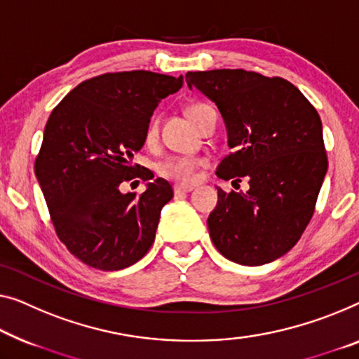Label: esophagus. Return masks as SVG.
Returning <instances> with one entry per match:
<instances>
[{"instance_id":"esophagus-1","label":"esophagus","mask_w":359,"mask_h":359,"mask_svg":"<svg viewBox=\"0 0 359 359\" xmlns=\"http://www.w3.org/2000/svg\"><path fill=\"white\" fill-rule=\"evenodd\" d=\"M195 187L194 185H184V184H175L174 185V194L179 195V194H189V191L194 190Z\"/></svg>"}]
</instances>
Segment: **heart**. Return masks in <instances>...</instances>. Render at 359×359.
Instances as JSON below:
<instances>
[{
	"label": "heart",
	"mask_w": 359,
	"mask_h": 359,
	"mask_svg": "<svg viewBox=\"0 0 359 359\" xmlns=\"http://www.w3.org/2000/svg\"><path fill=\"white\" fill-rule=\"evenodd\" d=\"M206 108H210V106L205 103H195V104L189 106L187 114H189L190 119L198 126V121H200L203 111H205ZM156 137H158V121L151 119L149 121L147 132H145V142L151 143L156 140ZM198 168H200V161L195 158L170 156L168 159H164V161L159 164L158 170L163 177H168V179L175 180V182H184V184H190V182H194L196 177Z\"/></svg>",
	"instance_id": "b5f03b06"
}]
</instances>
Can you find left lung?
I'll use <instances>...</instances> for the list:
<instances>
[{"mask_svg":"<svg viewBox=\"0 0 359 359\" xmlns=\"http://www.w3.org/2000/svg\"><path fill=\"white\" fill-rule=\"evenodd\" d=\"M189 87L214 101L229 153L217 177L248 180L247 191L217 189L208 217L214 247L227 259L261 266L295 247L311 221L327 172L323 124L295 85L243 69L187 72Z\"/></svg>","mask_w":359,"mask_h":359,"instance_id":"1","label":"left lung"}]
</instances>
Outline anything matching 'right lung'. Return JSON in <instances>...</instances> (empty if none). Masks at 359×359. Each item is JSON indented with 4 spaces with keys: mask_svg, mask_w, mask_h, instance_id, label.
<instances>
[{
    "mask_svg": "<svg viewBox=\"0 0 359 359\" xmlns=\"http://www.w3.org/2000/svg\"><path fill=\"white\" fill-rule=\"evenodd\" d=\"M182 85V76L108 72L79 83L50 114L35 175L57 237L90 267L124 269L151 248L172 187L158 177L138 198L121 187L154 177L133 154L159 101Z\"/></svg>",
    "mask_w": 359,
    "mask_h": 359,
    "instance_id": "obj_1",
    "label": "right lung"
}]
</instances>
